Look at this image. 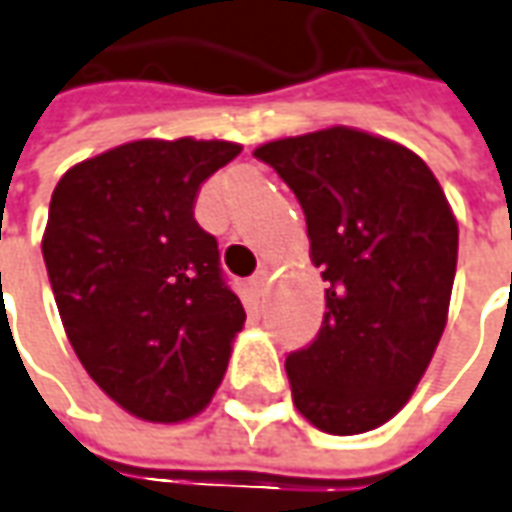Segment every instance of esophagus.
Instances as JSON below:
<instances>
[{
    "mask_svg": "<svg viewBox=\"0 0 512 512\" xmlns=\"http://www.w3.org/2000/svg\"><path fill=\"white\" fill-rule=\"evenodd\" d=\"M249 285H252V291H255V294H263V291H266V285H269V271L266 269L257 271L255 277L249 280Z\"/></svg>",
    "mask_w": 512,
    "mask_h": 512,
    "instance_id": "1",
    "label": "esophagus"
}]
</instances>
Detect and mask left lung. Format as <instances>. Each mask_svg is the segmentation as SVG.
Here are the masks:
<instances>
[{
	"instance_id": "1",
	"label": "left lung",
	"mask_w": 512,
	"mask_h": 512,
	"mask_svg": "<svg viewBox=\"0 0 512 512\" xmlns=\"http://www.w3.org/2000/svg\"><path fill=\"white\" fill-rule=\"evenodd\" d=\"M255 156L300 201L325 319L285 358L291 398L316 429L361 434L401 412L446 330L460 229L429 165L409 148L333 125Z\"/></svg>"
}]
</instances>
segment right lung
I'll return each mask as SVG.
<instances>
[{"label": "right lung", "mask_w": 512, "mask_h": 512, "mask_svg": "<svg viewBox=\"0 0 512 512\" xmlns=\"http://www.w3.org/2000/svg\"><path fill=\"white\" fill-rule=\"evenodd\" d=\"M227 139H134L55 184L44 263L69 344L117 406L179 423L212 401L246 322L218 241L193 218Z\"/></svg>", "instance_id": "1"}]
</instances>
